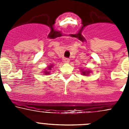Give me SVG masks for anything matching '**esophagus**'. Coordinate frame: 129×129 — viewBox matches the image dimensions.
I'll list each match as a JSON object with an SVG mask.
<instances>
[{
  "instance_id": "34e87169",
  "label": "esophagus",
  "mask_w": 129,
  "mask_h": 129,
  "mask_svg": "<svg viewBox=\"0 0 129 129\" xmlns=\"http://www.w3.org/2000/svg\"><path fill=\"white\" fill-rule=\"evenodd\" d=\"M64 61L66 63H68L69 61H70V59H68V58H64Z\"/></svg>"
}]
</instances>
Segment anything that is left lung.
<instances>
[{
	"label": "left lung",
	"mask_w": 129,
	"mask_h": 129,
	"mask_svg": "<svg viewBox=\"0 0 129 129\" xmlns=\"http://www.w3.org/2000/svg\"><path fill=\"white\" fill-rule=\"evenodd\" d=\"M89 72H90V71H88V72H86V71L83 72H83H82V73H83V75H86V74H88Z\"/></svg>",
	"instance_id": "1"
}]
</instances>
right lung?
Instances as JSON below:
<instances>
[{
	"label": "right lung",
	"mask_w": 129,
	"mask_h": 129,
	"mask_svg": "<svg viewBox=\"0 0 129 129\" xmlns=\"http://www.w3.org/2000/svg\"><path fill=\"white\" fill-rule=\"evenodd\" d=\"M52 65H51V66H50V67H48V69L49 70H51V68H52ZM44 74H49V72H46V71H45L44 72Z\"/></svg>",
	"instance_id": "1"
}]
</instances>
